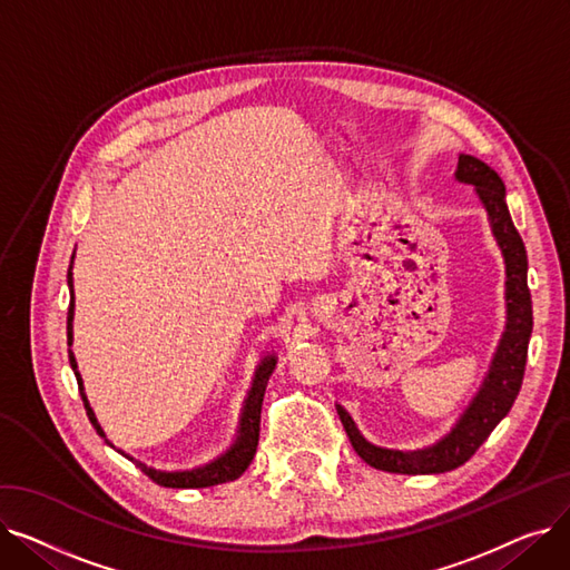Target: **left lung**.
I'll use <instances>...</instances> for the list:
<instances>
[{"mask_svg":"<svg viewBox=\"0 0 570 570\" xmlns=\"http://www.w3.org/2000/svg\"><path fill=\"white\" fill-rule=\"evenodd\" d=\"M458 179L460 183L473 185L478 196H481L492 222V230L499 239V247L505 256L508 325L481 393L475 395L455 430L436 445L425 448V451H387V448L372 445L355 430L351 415L342 406H337L340 421L351 439V445L355 448V453L370 466L381 471L443 473L462 466L488 441V436L503 421L505 413L511 411L522 387L527 348L533 327L531 293L527 286V249L518 228L513 226L511 213H508L505 187L501 177L481 159L462 155L458 161Z\"/></svg>","mask_w":570,"mask_h":570,"instance_id":"obj_1","label":"left lung"}]
</instances>
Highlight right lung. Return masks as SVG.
<instances>
[{"label":"right lung","mask_w":570,"mask_h":570,"mask_svg":"<svg viewBox=\"0 0 570 570\" xmlns=\"http://www.w3.org/2000/svg\"><path fill=\"white\" fill-rule=\"evenodd\" d=\"M67 279H69V288H71V303H69V316H67V340H69V346H71V321H73V279H71V267H69ZM69 361H71V367H73L76 379H78L80 397H82V404H85L89 423H92L95 430L104 436V432H101V428L97 423V417H95V411L89 409L87 397L82 393V379H80V374L76 370V357H73L71 351H69ZM273 370H275V357H265V361L258 367V372H256L254 387H252L247 406H245L243 428H239V439L235 441V445L230 448V451L224 458H219L217 462L207 464V466H200V469H194V471H173V473H166V471L149 469V466H145L142 462H136L129 455L127 458L131 462H136V466H140L147 478H153L157 485H164V488H209V485H222V483L235 481V478H239V475L245 473V469L252 464V460L256 455L258 432H261V404H263V395H265L267 376L273 374Z\"/></svg>","instance_id":"right-lung-1"}]
</instances>
